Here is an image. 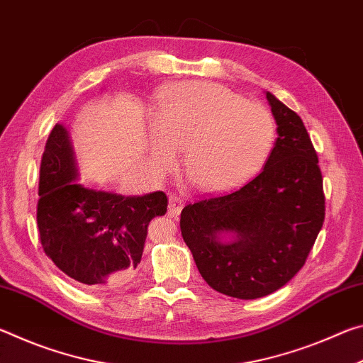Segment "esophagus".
I'll use <instances>...</instances> for the list:
<instances>
[{
	"label": "esophagus",
	"mask_w": 363,
	"mask_h": 363,
	"mask_svg": "<svg viewBox=\"0 0 363 363\" xmlns=\"http://www.w3.org/2000/svg\"><path fill=\"white\" fill-rule=\"evenodd\" d=\"M184 208V199H181L179 195L176 194H171L169 195V206H168V211L171 216H177L182 211Z\"/></svg>",
	"instance_id": "1"
}]
</instances>
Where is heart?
<instances>
[{
    "label": "heart",
    "instance_id": "obj_1",
    "mask_svg": "<svg viewBox=\"0 0 363 363\" xmlns=\"http://www.w3.org/2000/svg\"><path fill=\"white\" fill-rule=\"evenodd\" d=\"M152 118L153 164L173 167L184 147V169L201 190H225L248 179L272 150L277 125L262 104L220 84L184 82L164 88Z\"/></svg>",
    "mask_w": 363,
    "mask_h": 363
}]
</instances>
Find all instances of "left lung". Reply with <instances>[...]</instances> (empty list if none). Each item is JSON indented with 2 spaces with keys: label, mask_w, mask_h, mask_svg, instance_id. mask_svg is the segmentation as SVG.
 <instances>
[{
  "label": "left lung",
  "mask_w": 363,
  "mask_h": 363,
  "mask_svg": "<svg viewBox=\"0 0 363 363\" xmlns=\"http://www.w3.org/2000/svg\"><path fill=\"white\" fill-rule=\"evenodd\" d=\"M279 138L245 186L184 206L181 233L201 277L227 296L256 299L286 285L306 264L325 220L317 152L296 112L266 93ZM220 233H232L220 242Z\"/></svg>",
  "instance_id": "8db88e82"
}]
</instances>
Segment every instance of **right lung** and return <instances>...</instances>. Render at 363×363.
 I'll use <instances>...</instances> for the list:
<instances>
[{
    "mask_svg": "<svg viewBox=\"0 0 363 363\" xmlns=\"http://www.w3.org/2000/svg\"><path fill=\"white\" fill-rule=\"evenodd\" d=\"M72 144L52 128L40 164L36 224L46 256L89 288L125 285L140 262L147 225L168 208L164 192L125 196L77 184Z\"/></svg>",
    "mask_w": 363,
    "mask_h": 363,
    "instance_id": "right-lung-1",
    "label": "right lung"
}]
</instances>
